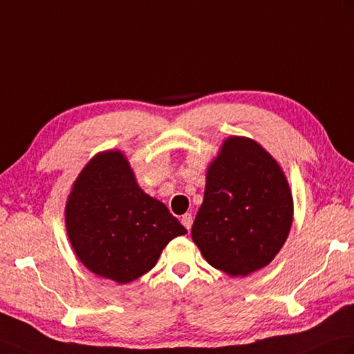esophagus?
Listing matches in <instances>:
<instances>
[{
    "instance_id": "obj_1",
    "label": "esophagus",
    "mask_w": 354,
    "mask_h": 354,
    "mask_svg": "<svg viewBox=\"0 0 354 354\" xmlns=\"http://www.w3.org/2000/svg\"><path fill=\"white\" fill-rule=\"evenodd\" d=\"M180 223H183V225L185 226L187 231H190L192 225H193V216L190 214V212H187V214L183 216V218H180Z\"/></svg>"
}]
</instances>
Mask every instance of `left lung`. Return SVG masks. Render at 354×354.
<instances>
[{
    "label": "left lung",
    "instance_id": "1",
    "mask_svg": "<svg viewBox=\"0 0 354 354\" xmlns=\"http://www.w3.org/2000/svg\"><path fill=\"white\" fill-rule=\"evenodd\" d=\"M292 216L291 188L279 162L254 140L231 136L208 164L192 238L209 266L244 277L274 259Z\"/></svg>",
    "mask_w": 354,
    "mask_h": 354
}]
</instances>
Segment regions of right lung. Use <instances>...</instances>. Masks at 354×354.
I'll list each match as a JSON object with an SVG mask.
<instances>
[{
    "label": "right lung",
    "instance_id": "right-lung-1",
    "mask_svg": "<svg viewBox=\"0 0 354 354\" xmlns=\"http://www.w3.org/2000/svg\"><path fill=\"white\" fill-rule=\"evenodd\" d=\"M64 223L81 264L120 285L152 270L169 241L187 234L166 205L140 188L119 149L96 153L80 171Z\"/></svg>",
    "mask_w": 354,
    "mask_h": 354
}]
</instances>
